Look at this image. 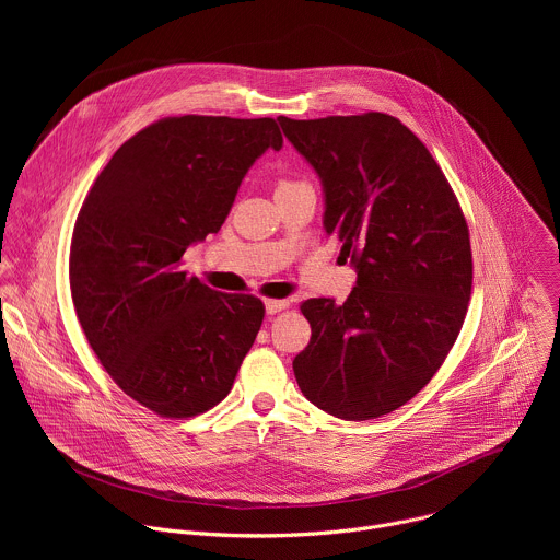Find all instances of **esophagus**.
<instances>
[{"mask_svg":"<svg viewBox=\"0 0 560 560\" xmlns=\"http://www.w3.org/2000/svg\"><path fill=\"white\" fill-rule=\"evenodd\" d=\"M285 307H288V301H283V299H268L266 301V312L268 314H277V312H281Z\"/></svg>","mask_w":560,"mask_h":560,"instance_id":"esophagus-1","label":"esophagus"}]
</instances>
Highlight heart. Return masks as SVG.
I'll use <instances>...</instances> for the list:
<instances>
[{
	"label": "heart",
	"mask_w": 560,
	"mask_h": 560,
	"mask_svg": "<svg viewBox=\"0 0 560 560\" xmlns=\"http://www.w3.org/2000/svg\"><path fill=\"white\" fill-rule=\"evenodd\" d=\"M294 184H299V182H288V179H283V182H279L277 190H281V188H288V186H294Z\"/></svg>",
	"instance_id": "1"
}]
</instances>
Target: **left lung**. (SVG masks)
Wrapping results in <instances>:
<instances>
[{
    "label": "left lung",
    "mask_w": 560,
    "mask_h": 560,
    "mask_svg": "<svg viewBox=\"0 0 560 560\" xmlns=\"http://www.w3.org/2000/svg\"><path fill=\"white\" fill-rule=\"evenodd\" d=\"M279 124L322 179L324 228L357 270L343 305L301 303L312 337L292 361L296 383L337 419L389 415L430 383L465 322L471 250L463 210L430 150L396 117Z\"/></svg>",
    "instance_id": "1"
}]
</instances>
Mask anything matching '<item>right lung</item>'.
I'll list each match as a JSON object with an SVG mask.
<instances>
[{
  "label": "right lung",
  "mask_w": 560,
  "mask_h": 560,
  "mask_svg": "<svg viewBox=\"0 0 560 560\" xmlns=\"http://www.w3.org/2000/svg\"><path fill=\"white\" fill-rule=\"evenodd\" d=\"M275 119L184 115L130 137L77 214L70 292L113 381L168 419L228 396L261 328L253 294H225L179 270L188 246L219 232L257 159L281 150Z\"/></svg>",
  "instance_id": "add662e5"
}]
</instances>
